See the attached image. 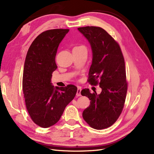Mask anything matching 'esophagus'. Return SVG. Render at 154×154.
<instances>
[{
    "label": "esophagus",
    "instance_id": "34e87169",
    "mask_svg": "<svg viewBox=\"0 0 154 154\" xmlns=\"http://www.w3.org/2000/svg\"><path fill=\"white\" fill-rule=\"evenodd\" d=\"M81 88L79 87L77 88V94H76V96H81Z\"/></svg>",
    "mask_w": 154,
    "mask_h": 154
}]
</instances>
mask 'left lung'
<instances>
[{
    "label": "left lung",
    "mask_w": 154,
    "mask_h": 154,
    "mask_svg": "<svg viewBox=\"0 0 154 154\" xmlns=\"http://www.w3.org/2000/svg\"><path fill=\"white\" fill-rule=\"evenodd\" d=\"M77 30L88 41L92 49L88 82L96 85L99 81L101 88L100 94H92L88 88L81 90V95L90 100L82 117L94 129L107 128L120 116L125 103L128 85L124 58L119 45L104 29L85 26Z\"/></svg>",
    "instance_id": "8db88e82"
}]
</instances>
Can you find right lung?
Masks as SVG:
<instances>
[{"label": "right lung", "instance_id": "add662e5", "mask_svg": "<svg viewBox=\"0 0 154 154\" xmlns=\"http://www.w3.org/2000/svg\"><path fill=\"white\" fill-rule=\"evenodd\" d=\"M69 29H53L36 38L27 52L23 69V91L26 109L32 121L43 128L60 120L66 107L75 96L77 88L73 85L58 87L51 82L57 69L58 47Z\"/></svg>", "mask_w": 154, "mask_h": 154}]
</instances>
